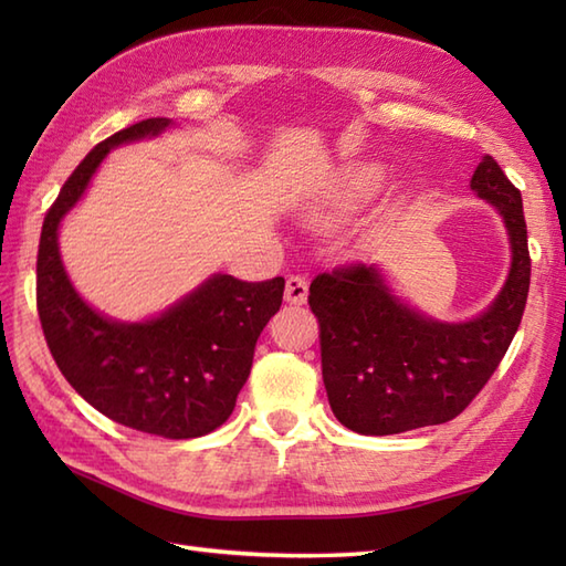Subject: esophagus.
Masks as SVG:
<instances>
[{
    "instance_id": "esophagus-1",
    "label": "esophagus",
    "mask_w": 566,
    "mask_h": 566,
    "mask_svg": "<svg viewBox=\"0 0 566 566\" xmlns=\"http://www.w3.org/2000/svg\"><path fill=\"white\" fill-rule=\"evenodd\" d=\"M306 298H308V282L304 280V276H290L284 286V302L302 306V304H306Z\"/></svg>"
}]
</instances>
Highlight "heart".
I'll return each mask as SVG.
<instances>
[{
	"label": "heart",
	"mask_w": 566,
	"mask_h": 566,
	"mask_svg": "<svg viewBox=\"0 0 566 566\" xmlns=\"http://www.w3.org/2000/svg\"><path fill=\"white\" fill-rule=\"evenodd\" d=\"M384 185H387L384 165L369 160L347 163L308 199L304 207L306 221L321 231L338 228L375 203Z\"/></svg>",
	"instance_id": "obj_1"
}]
</instances>
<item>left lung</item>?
Masks as SVG:
<instances>
[{"instance_id": "left-lung-1", "label": "left lung", "mask_w": 566, "mask_h": 566, "mask_svg": "<svg viewBox=\"0 0 566 566\" xmlns=\"http://www.w3.org/2000/svg\"><path fill=\"white\" fill-rule=\"evenodd\" d=\"M496 209L511 245L506 282L467 321H440L394 290L379 264H357L311 282L321 323V367L335 418L359 436H396L448 423L482 391L506 355L531 290L521 191L484 155L469 179Z\"/></svg>"}]
</instances>
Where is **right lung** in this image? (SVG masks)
<instances>
[{
    "label": "right lung",
    "instance_id": "1",
    "mask_svg": "<svg viewBox=\"0 0 566 566\" xmlns=\"http://www.w3.org/2000/svg\"><path fill=\"white\" fill-rule=\"evenodd\" d=\"M175 124L148 118L99 143L60 189L39 245V316L70 387L106 418L150 436L201 438L226 423L250 377L262 328L282 306L284 280L240 282L216 272L160 314L118 321L84 302L60 258V226L114 148Z\"/></svg>",
    "mask_w": 566,
    "mask_h": 566
}]
</instances>
